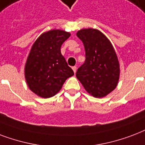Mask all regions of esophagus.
I'll use <instances>...</instances> for the list:
<instances>
[{"label":"esophagus","instance_id":"1","mask_svg":"<svg viewBox=\"0 0 145 145\" xmlns=\"http://www.w3.org/2000/svg\"><path fill=\"white\" fill-rule=\"evenodd\" d=\"M72 70H73L74 72L76 73V69H77L76 67H72Z\"/></svg>","mask_w":145,"mask_h":145}]
</instances>
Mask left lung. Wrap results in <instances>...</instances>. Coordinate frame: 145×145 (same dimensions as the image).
Here are the masks:
<instances>
[{
  "label": "left lung",
  "mask_w": 145,
  "mask_h": 145,
  "mask_svg": "<svg viewBox=\"0 0 145 145\" xmlns=\"http://www.w3.org/2000/svg\"><path fill=\"white\" fill-rule=\"evenodd\" d=\"M76 35L85 50V61L76 72V77L93 97H105L118 85L120 69L116 53L110 40L98 29H83Z\"/></svg>",
  "instance_id": "left-lung-1"
}]
</instances>
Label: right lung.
Wrapping results in <instances>:
<instances>
[{"instance_id": "obj_1", "label": "right lung", "mask_w": 145, "mask_h": 145, "mask_svg": "<svg viewBox=\"0 0 145 145\" xmlns=\"http://www.w3.org/2000/svg\"><path fill=\"white\" fill-rule=\"evenodd\" d=\"M70 35L63 30H50L32 44L25 65V78L30 90L39 97L54 96L65 81L74 75L60 51Z\"/></svg>"}]
</instances>
